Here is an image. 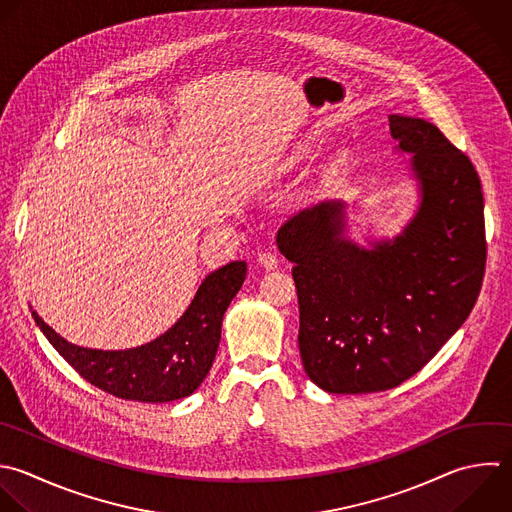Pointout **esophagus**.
I'll use <instances>...</instances> for the list:
<instances>
[{
  "mask_svg": "<svg viewBox=\"0 0 512 512\" xmlns=\"http://www.w3.org/2000/svg\"><path fill=\"white\" fill-rule=\"evenodd\" d=\"M258 262H260V266L264 268V270H274L276 266H278V256L274 254V252H268V250H264V252H260L258 254Z\"/></svg>",
  "mask_w": 512,
  "mask_h": 512,
  "instance_id": "1",
  "label": "esophagus"
}]
</instances>
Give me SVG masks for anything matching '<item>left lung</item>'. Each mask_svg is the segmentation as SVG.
Segmentation results:
<instances>
[{
  "instance_id": "left-lung-1",
  "label": "left lung",
  "mask_w": 512,
  "mask_h": 512,
  "mask_svg": "<svg viewBox=\"0 0 512 512\" xmlns=\"http://www.w3.org/2000/svg\"><path fill=\"white\" fill-rule=\"evenodd\" d=\"M398 150L412 154L420 204L392 240L348 238L346 204L326 200L278 230L294 262L298 348L326 392L368 394L416 374L468 318L484 276V200L466 154L422 118L392 114Z\"/></svg>"
}]
</instances>
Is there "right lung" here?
Here are the masks:
<instances>
[{
    "label": "right lung",
    "instance_id": "add662e5",
    "mask_svg": "<svg viewBox=\"0 0 512 512\" xmlns=\"http://www.w3.org/2000/svg\"><path fill=\"white\" fill-rule=\"evenodd\" d=\"M246 278V262H230L204 278L192 304L160 338L128 350L84 348L62 338L36 310L32 316L50 344L100 390L138 402H172L190 396L218 352L222 318Z\"/></svg>",
    "mask_w": 512,
    "mask_h": 512
}]
</instances>
